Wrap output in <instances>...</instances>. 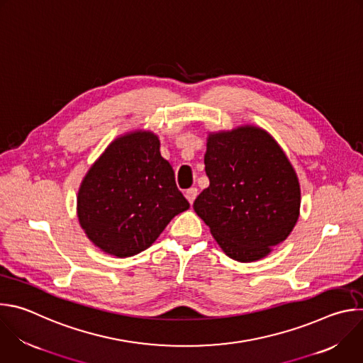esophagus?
I'll list each match as a JSON object with an SVG mask.
<instances>
[{"label": "esophagus", "instance_id": "34e87169", "mask_svg": "<svg viewBox=\"0 0 363 363\" xmlns=\"http://www.w3.org/2000/svg\"><path fill=\"white\" fill-rule=\"evenodd\" d=\"M196 195H198V189H196L195 186H192V188H189V189L185 191V196H186V199L189 201V203H194Z\"/></svg>", "mask_w": 363, "mask_h": 363}]
</instances>
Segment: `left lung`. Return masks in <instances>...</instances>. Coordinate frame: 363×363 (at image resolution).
Returning a JSON list of instances; mask_svg holds the SVG:
<instances>
[{"instance_id":"left-lung-1","label":"left lung","mask_w":363,"mask_h":363,"mask_svg":"<svg viewBox=\"0 0 363 363\" xmlns=\"http://www.w3.org/2000/svg\"><path fill=\"white\" fill-rule=\"evenodd\" d=\"M203 162L210 186L196 196L195 213L228 257L260 260L298 218L300 185L291 164L276 140L254 126L210 135Z\"/></svg>"}]
</instances>
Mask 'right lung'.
I'll return each mask as SVG.
<instances>
[{
    "label": "right lung",
    "mask_w": 363,
    "mask_h": 363,
    "mask_svg": "<svg viewBox=\"0 0 363 363\" xmlns=\"http://www.w3.org/2000/svg\"><path fill=\"white\" fill-rule=\"evenodd\" d=\"M189 208L160 139L132 132L113 140L84 177L77 216L89 240L108 254L130 257L160 237Z\"/></svg>",
    "instance_id": "1"
}]
</instances>
